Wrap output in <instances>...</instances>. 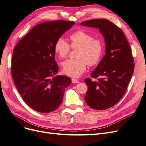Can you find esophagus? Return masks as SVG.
I'll use <instances>...</instances> for the list:
<instances>
[{"instance_id": "34e87169", "label": "esophagus", "mask_w": 146, "mask_h": 146, "mask_svg": "<svg viewBox=\"0 0 146 146\" xmlns=\"http://www.w3.org/2000/svg\"><path fill=\"white\" fill-rule=\"evenodd\" d=\"M72 82L73 83H78L79 82L77 80V79H75V78H72Z\"/></svg>"}]
</instances>
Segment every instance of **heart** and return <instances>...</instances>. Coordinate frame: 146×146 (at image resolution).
<instances>
[{
    "instance_id": "1",
    "label": "heart",
    "mask_w": 146,
    "mask_h": 146,
    "mask_svg": "<svg viewBox=\"0 0 146 146\" xmlns=\"http://www.w3.org/2000/svg\"><path fill=\"white\" fill-rule=\"evenodd\" d=\"M69 44L63 38H59L54 45L56 54L61 58L68 56L70 48L77 50L76 59H69L63 63V72L71 77H78L85 71L87 64H98L103 56L105 44L102 39L94 38L92 34L78 30L70 35Z\"/></svg>"
}]
</instances>
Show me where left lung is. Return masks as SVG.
Masks as SVG:
<instances>
[{
	"label": "left lung",
	"mask_w": 146,
	"mask_h": 146,
	"mask_svg": "<svg viewBox=\"0 0 146 146\" xmlns=\"http://www.w3.org/2000/svg\"><path fill=\"white\" fill-rule=\"evenodd\" d=\"M81 24L98 28L106 43V54L91 76L98 80H85L88 86L85 100L93 109H108L122 99L133 74L131 48L123 31L111 21L94 19Z\"/></svg>",
	"instance_id": "8db88e82"
}]
</instances>
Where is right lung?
<instances>
[{
  "label": "right lung",
  "instance_id": "obj_1",
  "mask_svg": "<svg viewBox=\"0 0 146 146\" xmlns=\"http://www.w3.org/2000/svg\"><path fill=\"white\" fill-rule=\"evenodd\" d=\"M75 23L58 20L36 25L17 44L13 52L11 73L24 101L40 113L54 111L62 102L67 76L54 77L59 69L55 60L56 41Z\"/></svg>",
  "mask_w": 146,
  "mask_h": 146
}]
</instances>
